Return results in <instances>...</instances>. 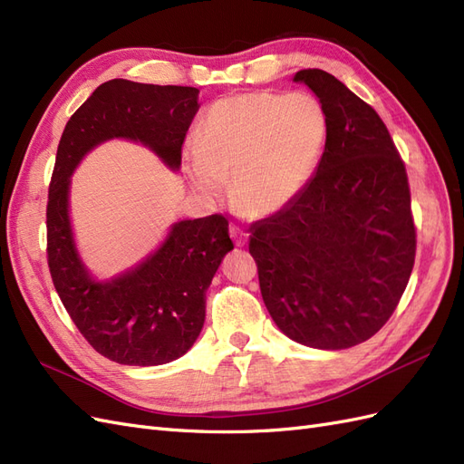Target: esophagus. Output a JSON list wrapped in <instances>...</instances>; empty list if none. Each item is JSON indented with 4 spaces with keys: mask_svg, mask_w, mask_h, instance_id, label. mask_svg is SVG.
I'll use <instances>...</instances> for the list:
<instances>
[{
    "mask_svg": "<svg viewBox=\"0 0 464 464\" xmlns=\"http://www.w3.org/2000/svg\"><path fill=\"white\" fill-rule=\"evenodd\" d=\"M230 236L234 237V242H236L237 247H244V246L247 244V234H246L242 228L230 227Z\"/></svg>",
    "mask_w": 464,
    "mask_h": 464,
    "instance_id": "34e87169",
    "label": "esophagus"
}]
</instances>
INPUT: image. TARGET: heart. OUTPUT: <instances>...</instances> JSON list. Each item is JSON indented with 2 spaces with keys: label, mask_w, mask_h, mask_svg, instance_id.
<instances>
[{
  "label": "heart",
  "mask_w": 464,
  "mask_h": 464,
  "mask_svg": "<svg viewBox=\"0 0 464 464\" xmlns=\"http://www.w3.org/2000/svg\"><path fill=\"white\" fill-rule=\"evenodd\" d=\"M327 141V110L314 94H234L208 108L186 170L203 198L220 199L230 181L237 213L269 218L304 193Z\"/></svg>",
  "instance_id": "1"
}]
</instances>
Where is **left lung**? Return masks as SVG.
I'll return each mask as SVG.
<instances>
[{"instance_id":"left-lung-1","label":"left lung","mask_w":464,"mask_h":464,"mask_svg":"<svg viewBox=\"0 0 464 464\" xmlns=\"http://www.w3.org/2000/svg\"><path fill=\"white\" fill-rule=\"evenodd\" d=\"M329 116L310 184L249 228L263 302L288 339L343 350L382 329L409 285L416 230L404 164L377 111L344 82L304 69Z\"/></svg>"}]
</instances>
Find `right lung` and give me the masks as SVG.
<instances>
[{
  "label": "right lung",
  "instance_id": "add662e5",
  "mask_svg": "<svg viewBox=\"0 0 464 464\" xmlns=\"http://www.w3.org/2000/svg\"><path fill=\"white\" fill-rule=\"evenodd\" d=\"M199 110V89L102 82L69 118L48 193V265L53 286L81 334L123 366H160L184 356L205 323V300L222 257L234 249L220 215L174 222L160 246L110 278L82 261L72 224V176L111 139L141 143L178 172L181 145Z\"/></svg>",
  "mask_w": 464,
  "mask_h": 464
}]
</instances>
